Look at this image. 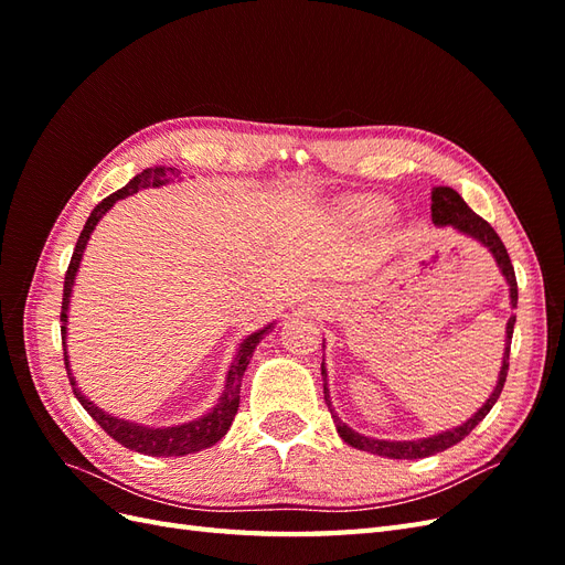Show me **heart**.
I'll return each instance as SVG.
<instances>
[{
	"label": "heart",
	"mask_w": 565,
	"mask_h": 565,
	"mask_svg": "<svg viewBox=\"0 0 565 565\" xmlns=\"http://www.w3.org/2000/svg\"><path fill=\"white\" fill-rule=\"evenodd\" d=\"M358 212H361V216H365L370 221H382L388 214V207L382 200H367L361 204V207H358Z\"/></svg>",
	"instance_id": "b5f03b06"
}]
</instances>
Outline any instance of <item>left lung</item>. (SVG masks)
<instances>
[{
  "label": "left lung",
  "mask_w": 565,
  "mask_h": 565,
  "mask_svg": "<svg viewBox=\"0 0 565 565\" xmlns=\"http://www.w3.org/2000/svg\"><path fill=\"white\" fill-rule=\"evenodd\" d=\"M431 221L434 226L438 228H452L461 235L471 237L478 245H483L490 254L494 264H498L502 278L507 280L509 287V303L511 309H516L519 303V285H516V273L514 266H511V259L507 254V247L502 245L500 235L494 233V228L478 216L476 212L469 210V204L459 198L457 191L448 185H436L431 191ZM514 324H516V316L511 313L509 322H507V339H504V353H502V367L498 374V384H494L490 398L476 409V413L459 426H452V429H446L440 434L434 436H426V438H415V440H386V438H370L365 434H358L355 429H351L349 424H344L339 419V415L334 413L332 401H330V388H328V370H324V363L320 365V374H322V393H324V403H328L334 426H337V434L341 436V440L349 443L351 448L358 450H365L370 455H380V457H388V459H422V457H429L436 452H443L452 448L455 443H459L465 436L471 434V429H476V424H481L486 419V415L492 409V405L498 403L500 393L504 388L507 382V372H509V349H511V334H514Z\"/></svg>",
  "instance_id": "left-lung-1"
}]
</instances>
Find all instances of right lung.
I'll return each instance as SVG.
<instances>
[{
    "instance_id": "obj_1",
    "label": "right lung",
    "mask_w": 565,
    "mask_h": 565,
    "mask_svg": "<svg viewBox=\"0 0 565 565\" xmlns=\"http://www.w3.org/2000/svg\"><path fill=\"white\" fill-rule=\"evenodd\" d=\"M174 179H181V172L177 167H162V164L148 167L141 174H136L125 188H119L117 193L108 195L106 200H100L96 204L94 212L87 218V224H84V228L77 237L71 266H67V273H65L63 306H61V337H63V351H65V370H67V380H71V384H73L77 401L96 419L100 429H104L108 436H113L119 446H125V448L136 450L141 455H148V457H183L191 452H200L204 448H212L214 443H218L226 436V431L231 429V424L235 419L237 407H241V384H243V374L252 361V353L256 347H259V341L273 330V324H276V322H268L266 328L247 334L241 344H237V351H235L233 363L226 372V384H224V391H221L218 401L214 403V407H210V413H204L202 417H195L191 422L174 424V426L136 424L131 419H119V417L106 413L104 407H98L94 401L84 396L82 388L77 386V382L73 377L71 358H67V313H71V297H73V287H75V278H77L84 249H87V245H89V237H92L96 224L113 210V204L117 200H125L134 193L143 191V188L167 185Z\"/></svg>"
}]
</instances>
